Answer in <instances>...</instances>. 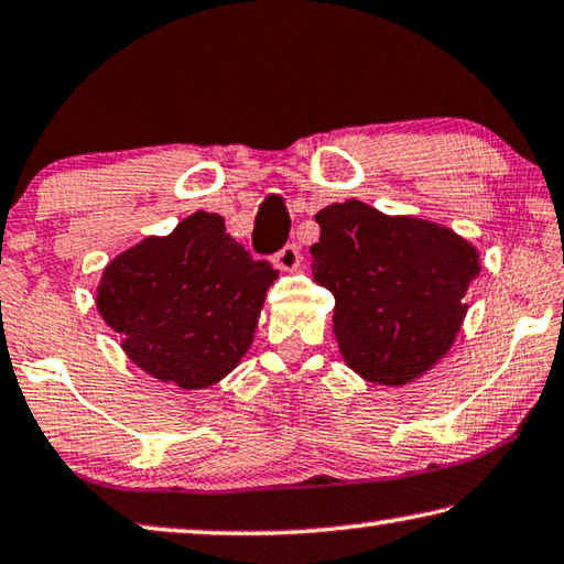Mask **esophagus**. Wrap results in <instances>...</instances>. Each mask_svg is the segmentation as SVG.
Masks as SVG:
<instances>
[{"mask_svg": "<svg viewBox=\"0 0 564 564\" xmlns=\"http://www.w3.org/2000/svg\"><path fill=\"white\" fill-rule=\"evenodd\" d=\"M273 263L275 268H281V271H296L301 265V248L296 243L283 246L279 253L273 256Z\"/></svg>", "mask_w": 564, "mask_h": 564, "instance_id": "1", "label": "esophagus"}]
</instances>
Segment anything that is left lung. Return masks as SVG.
Segmentation results:
<instances>
[{
  "mask_svg": "<svg viewBox=\"0 0 564 564\" xmlns=\"http://www.w3.org/2000/svg\"><path fill=\"white\" fill-rule=\"evenodd\" d=\"M314 281L334 293V334L348 369L387 387L422 377L467 316L479 250L440 223L383 216L361 200L316 213Z\"/></svg>",
  "mask_w": 564,
  "mask_h": 564,
  "instance_id": "obj_1",
  "label": "left lung"
}]
</instances>
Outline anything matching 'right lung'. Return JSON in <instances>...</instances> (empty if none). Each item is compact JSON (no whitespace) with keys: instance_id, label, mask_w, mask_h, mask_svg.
Wrapping results in <instances>:
<instances>
[{"instance_id":"right-lung-1","label":"right lung","mask_w":564,"mask_h":564,"mask_svg":"<svg viewBox=\"0 0 564 564\" xmlns=\"http://www.w3.org/2000/svg\"><path fill=\"white\" fill-rule=\"evenodd\" d=\"M279 271L198 210L170 236H148L105 265L97 311L128 359L153 379L208 389L253 344L265 291Z\"/></svg>"}]
</instances>
